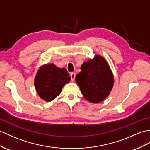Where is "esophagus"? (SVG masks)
I'll return each instance as SVG.
<instances>
[{
	"label": "esophagus",
	"instance_id": "34e87169",
	"mask_svg": "<svg viewBox=\"0 0 150 150\" xmlns=\"http://www.w3.org/2000/svg\"><path fill=\"white\" fill-rule=\"evenodd\" d=\"M71 77L72 81H74V79H75V77H76V73L75 72H71Z\"/></svg>",
	"mask_w": 150,
	"mask_h": 150
}]
</instances>
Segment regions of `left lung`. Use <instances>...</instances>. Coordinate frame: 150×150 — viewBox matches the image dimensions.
Segmentation results:
<instances>
[{"label":"left lung","instance_id":"1","mask_svg":"<svg viewBox=\"0 0 150 150\" xmlns=\"http://www.w3.org/2000/svg\"><path fill=\"white\" fill-rule=\"evenodd\" d=\"M81 69L76 81L83 97L92 103H101L108 97L114 85V76L107 61L96 54L93 59L85 62Z\"/></svg>","mask_w":150,"mask_h":150}]
</instances>
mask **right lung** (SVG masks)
Wrapping results in <instances>:
<instances>
[{
  "label": "right lung",
  "mask_w": 150,
  "mask_h": 150,
  "mask_svg": "<svg viewBox=\"0 0 150 150\" xmlns=\"http://www.w3.org/2000/svg\"><path fill=\"white\" fill-rule=\"evenodd\" d=\"M71 76L64 68L54 64H47L40 67L34 79L35 90L40 98L51 102L60 94L64 86L69 83Z\"/></svg>",
  "instance_id": "1"
}]
</instances>
